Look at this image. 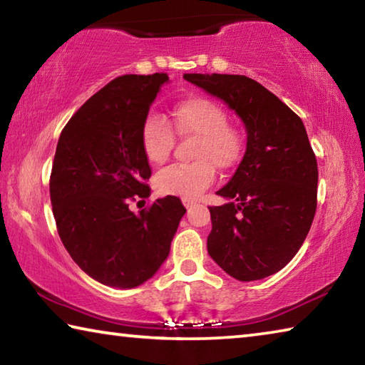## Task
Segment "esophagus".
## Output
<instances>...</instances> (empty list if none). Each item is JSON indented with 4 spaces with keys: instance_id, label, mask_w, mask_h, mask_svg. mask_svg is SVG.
I'll list each match as a JSON object with an SVG mask.
<instances>
[{
    "instance_id": "34e87169",
    "label": "esophagus",
    "mask_w": 365,
    "mask_h": 365,
    "mask_svg": "<svg viewBox=\"0 0 365 365\" xmlns=\"http://www.w3.org/2000/svg\"><path fill=\"white\" fill-rule=\"evenodd\" d=\"M182 201H183V206L187 207L188 211H190V209L193 207V205H195V201H193V200H182Z\"/></svg>"
}]
</instances>
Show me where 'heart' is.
<instances>
[{"label":"heart","instance_id":"1","mask_svg":"<svg viewBox=\"0 0 365 365\" xmlns=\"http://www.w3.org/2000/svg\"><path fill=\"white\" fill-rule=\"evenodd\" d=\"M174 128L180 137L196 138L193 164H177L159 172L154 187L159 195L195 200L215 178V168H237L245 154V135L228 123L227 110L206 96H191L174 108ZM175 145V133L164 119L148 117L141 127V148L154 165L164 164Z\"/></svg>","mask_w":365,"mask_h":365}]
</instances>
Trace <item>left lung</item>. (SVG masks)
Wrapping results in <instances>:
<instances>
[{"label":"left lung","mask_w":365,"mask_h":365,"mask_svg":"<svg viewBox=\"0 0 365 365\" xmlns=\"http://www.w3.org/2000/svg\"><path fill=\"white\" fill-rule=\"evenodd\" d=\"M185 80L220 98L248 133L246 153L211 206L207 252L240 282L261 280L292 261L317 207V159L304 123L261 83L246 76L185 73Z\"/></svg>","instance_id":"8db88e82"}]
</instances>
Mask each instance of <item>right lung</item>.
<instances>
[{"label": "right lung", "mask_w": 365, "mask_h": 365, "mask_svg": "<svg viewBox=\"0 0 365 365\" xmlns=\"http://www.w3.org/2000/svg\"><path fill=\"white\" fill-rule=\"evenodd\" d=\"M168 80L164 72L110 80L61 132L49 177L54 220L73 262L103 285L135 288L151 279L187 212L177 196L138 214L128 207L151 195L141 127Z\"/></svg>", "instance_id": "1"}]
</instances>
